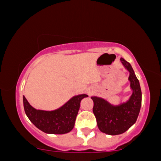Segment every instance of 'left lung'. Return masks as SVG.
<instances>
[{
  "instance_id": "left-lung-1",
  "label": "left lung",
  "mask_w": 161,
  "mask_h": 161,
  "mask_svg": "<svg viewBox=\"0 0 161 161\" xmlns=\"http://www.w3.org/2000/svg\"><path fill=\"white\" fill-rule=\"evenodd\" d=\"M120 60L130 73L129 79L133 93L129 101L119 106H113L104 99L92 97L97 127L102 132L111 136L123 133L136 123L142 105V91L138 79L130 64L123 58Z\"/></svg>"
}]
</instances>
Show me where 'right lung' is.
Returning a JSON list of instances; mask_svg holds the SVG:
<instances>
[{
	"label": "right lung",
	"mask_w": 161,
	"mask_h": 161,
	"mask_svg": "<svg viewBox=\"0 0 161 161\" xmlns=\"http://www.w3.org/2000/svg\"><path fill=\"white\" fill-rule=\"evenodd\" d=\"M86 97H88V95L85 94L74 96L57 110L45 111L32 108L23 96L24 110L33 124L45 133H67L74 127L80 102Z\"/></svg>",
	"instance_id": "right-lung-1"
}]
</instances>
